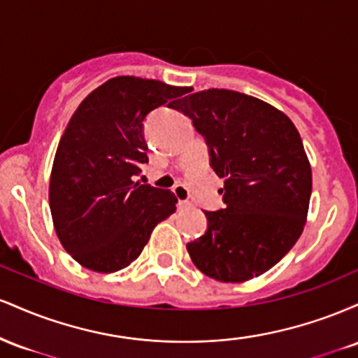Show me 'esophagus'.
Segmentation results:
<instances>
[{
  "label": "esophagus",
  "instance_id": "esophagus-1",
  "mask_svg": "<svg viewBox=\"0 0 358 358\" xmlns=\"http://www.w3.org/2000/svg\"><path fill=\"white\" fill-rule=\"evenodd\" d=\"M178 208H182V210H187V208H192V203L187 202V200H178Z\"/></svg>",
  "mask_w": 358,
  "mask_h": 358
}]
</instances>
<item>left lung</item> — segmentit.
Segmentation results:
<instances>
[{
	"label": "left lung",
	"instance_id": "left-lung-1",
	"mask_svg": "<svg viewBox=\"0 0 358 358\" xmlns=\"http://www.w3.org/2000/svg\"><path fill=\"white\" fill-rule=\"evenodd\" d=\"M193 121L224 178L225 208L188 242L193 264L220 282H244L278 264L306 224L311 166L296 126L268 102L227 89L190 94L173 106Z\"/></svg>",
	"mask_w": 358,
	"mask_h": 358
}]
</instances>
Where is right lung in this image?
<instances>
[{
	"mask_svg": "<svg viewBox=\"0 0 358 358\" xmlns=\"http://www.w3.org/2000/svg\"><path fill=\"white\" fill-rule=\"evenodd\" d=\"M185 92L119 76L94 89L72 114L53 159L48 200L60 244L84 268L116 273L129 266L156 225L176 210L173 192L133 176L148 163L145 117Z\"/></svg>",
	"mask_w": 358,
	"mask_h": 358,
	"instance_id": "add662e5",
	"label": "right lung"
}]
</instances>
